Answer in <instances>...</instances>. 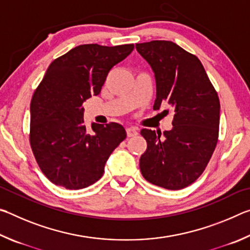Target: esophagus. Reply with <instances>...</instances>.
Instances as JSON below:
<instances>
[{
	"label": "esophagus",
	"instance_id": "1",
	"mask_svg": "<svg viewBox=\"0 0 250 250\" xmlns=\"http://www.w3.org/2000/svg\"><path fill=\"white\" fill-rule=\"evenodd\" d=\"M137 134H138V129L137 128H132V126H131V128L126 129V135H128L129 138L134 137V135H137Z\"/></svg>",
	"mask_w": 250,
	"mask_h": 250
}]
</instances>
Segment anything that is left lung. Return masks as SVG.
<instances>
[{
  "label": "left lung",
  "mask_w": 250,
  "mask_h": 250,
  "mask_svg": "<svg viewBox=\"0 0 250 250\" xmlns=\"http://www.w3.org/2000/svg\"><path fill=\"white\" fill-rule=\"evenodd\" d=\"M154 73L153 109L173 108V128L163 134L142 129L147 146L140 170L150 183L167 189L184 188L204 172L216 147L219 99L202 62L170 41L135 45Z\"/></svg>",
  "instance_id": "1"
}]
</instances>
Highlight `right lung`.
Masks as SVG:
<instances>
[{"mask_svg":"<svg viewBox=\"0 0 250 250\" xmlns=\"http://www.w3.org/2000/svg\"><path fill=\"white\" fill-rule=\"evenodd\" d=\"M133 44H84L49 65L31 101V142L42 172L52 183L80 189L103 176L112 151L126 132L116 122L83 125V101L98 96L108 73Z\"/></svg>","mask_w":250,"mask_h":250,"instance_id":"right-lung-1","label":"right lung"}]
</instances>
